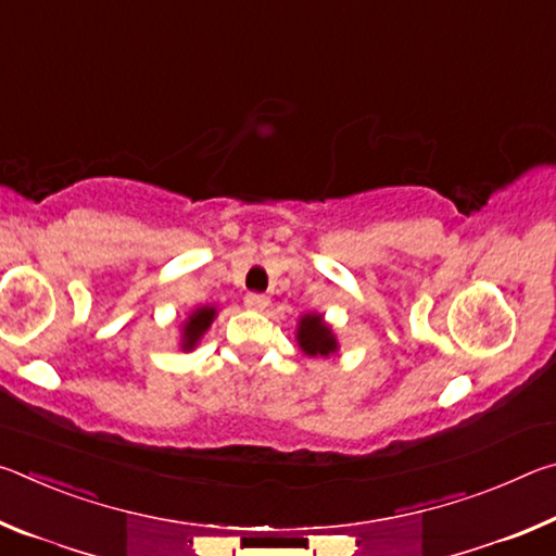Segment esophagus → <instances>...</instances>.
Instances as JSON below:
<instances>
[{"label": "esophagus", "mask_w": 556, "mask_h": 556, "mask_svg": "<svg viewBox=\"0 0 556 556\" xmlns=\"http://www.w3.org/2000/svg\"><path fill=\"white\" fill-rule=\"evenodd\" d=\"M244 306L252 308V312H265L269 306V296L257 294V291H248V294H244Z\"/></svg>", "instance_id": "esophagus-1"}]
</instances>
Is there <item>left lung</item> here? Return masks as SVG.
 <instances>
[{
    "mask_svg": "<svg viewBox=\"0 0 556 556\" xmlns=\"http://www.w3.org/2000/svg\"><path fill=\"white\" fill-rule=\"evenodd\" d=\"M299 345L306 355H331L336 353V338L331 328L324 324V316H304L299 321Z\"/></svg>",
    "mask_w": 556,
    "mask_h": 556,
    "instance_id": "obj_1",
    "label": "left lung"
}]
</instances>
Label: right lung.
<instances>
[{
	"label": "right lung",
	"instance_id": "1",
	"mask_svg": "<svg viewBox=\"0 0 556 556\" xmlns=\"http://www.w3.org/2000/svg\"><path fill=\"white\" fill-rule=\"evenodd\" d=\"M213 316H215L213 306L195 308V312L188 316V324L184 326V348H186V351H191V348L199 343V338L205 333V328L211 326Z\"/></svg>",
	"mask_w": 556,
	"mask_h": 556
}]
</instances>
